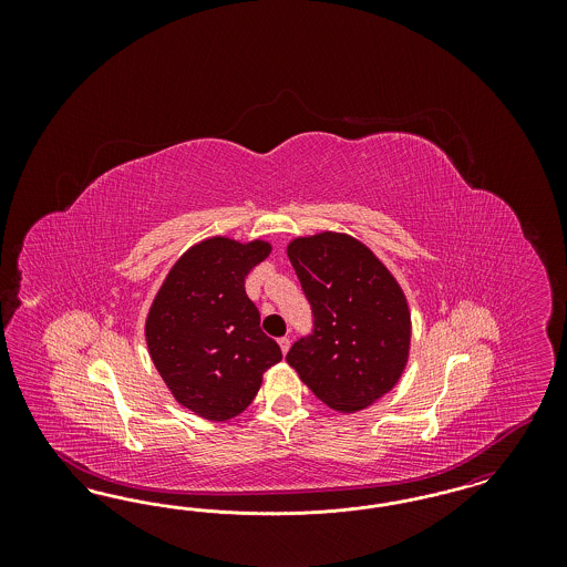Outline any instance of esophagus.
Segmentation results:
<instances>
[{
  "label": "esophagus",
  "instance_id": "1",
  "mask_svg": "<svg viewBox=\"0 0 567 567\" xmlns=\"http://www.w3.org/2000/svg\"><path fill=\"white\" fill-rule=\"evenodd\" d=\"M278 344H280L282 352H287L289 351V347H291V340H289L287 336H282V338H278Z\"/></svg>",
  "mask_w": 567,
  "mask_h": 567
}]
</instances>
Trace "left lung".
<instances>
[{
  "instance_id": "1",
  "label": "left lung",
  "mask_w": 567,
  "mask_h": 567,
  "mask_svg": "<svg viewBox=\"0 0 567 567\" xmlns=\"http://www.w3.org/2000/svg\"><path fill=\"white\" fill-rule=\"evenodd\" d=\"M312 331L287 361L323 402L354 412L389 393L410 351V310L398 280L365 244L324 231L289 244Z\"/></svg>"
}]
</instances>
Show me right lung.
Returning <instances> with one entry per match:
<instances>
[{
    "label": "right lung",
    "instance_id": "obj_1",
    "mask_svg": "<svg viewBox=\"0 0 567 567\" xmlns=\"http://www.w3.org/2000/svg\"><path fill=\"white\" fill-rule=\"evenodd\" d=\"M264 240L210 238L176 261L146 319V344L178 404L227 421L255 400L264 372L282 359L259 327L244 278L270 255Z\"/></svg>",
    "mask_w": 567,
    "mask_h": 567
}]
</instances>
